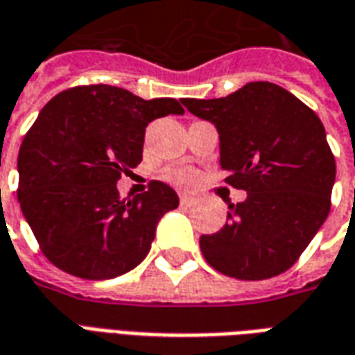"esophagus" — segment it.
Masks as SVG:
<instances>
[{
    "mask_svg": "<svg viewBox=\"0 0 355 355\" xmlns=\"http://www.w3.org/2000/svg\"><path fill=\"white\" fill-rule=\"evenodd\" d=\"M193 203H196L193 198L186 196V193H180V205H182V207H190V205H193Z\"/></svg>",
    "mask_w": 355,
    "mask_h": 355,
    "instance_id": "34e87169",
    "label": "esophagus"
}]
</instances>
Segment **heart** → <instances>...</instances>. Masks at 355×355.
<instances>
[{
	"instance_id": "obj_1",
	"label": "heart",
	"mask_w": 355,
	"mask_h": 355,
	"mask_svg": "<svg viewBox=\"0 0 355 355\" xmlns=\"http://www.w3.org/2000/svg\"><path fill=\"white\" fill-rule=\"evenodd\" d=\"M167 178H169L173 184L177 186H192L198 180V171L192 169V167L173 169L167 173Z\"/></svg>"
}]
</instances>
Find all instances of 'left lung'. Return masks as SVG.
<instances>
[{"mask_svg":"<svg viewBox=\"0 0 355 355\" xmlns=\"http://www.w3.org/2000/svg\"><path fill=\"white\" fill-rule=\"evenodd\" d=\"M188 112L215 123L226 184L247 200L228 205L224 228L201 236L205 261L220 274L257 282L287 272L325 223L336 165L312 108L270 81L223 98H184Z\"/></svg>","mask_w":355,"mask_h":355,"instance_id":"8db88e82","label":"left lung"}]
</instances>
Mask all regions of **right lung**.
I'll list each match as a JSON object with an SVG mask.
<instances>
[{
    "label": "right lung",
    "instance_id": "1",
    "mask_svg": "<svg viewBox=\"0 0 355 355\" xmlns=\"http://www.w3.org/2000/svg\"><path fill=\"white\" fill-rule=\"evenodd\" d=\"M184 114L175 98L144 101L127 89L81 85L53 96L19 150V196L42 253L83 279H110L140 264L155 226L178 207L159 180L121 200L117 180L142 162L150 121Z\"/></svg>",
    "mask_w": 355,
    "mask_h": 355
}]
</instances>
